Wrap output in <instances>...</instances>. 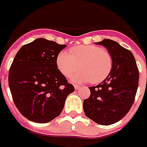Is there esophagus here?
Masks as SVG:
<instances>
[{"mask_svg":"<svg viewBox=\"0 0 147 147\" xmlns=\"http://www.w3.org/2000/svg\"><path fill=\"white\" fill-rule=\"evenodd\" d=\"M80 88H81V86H79V85H74V88H75L76 90H78Z\"/></svg>","mask_w":147,"mask_h":147,"instance_id":"1","label":"esophagus"}]
</instances>
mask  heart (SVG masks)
I'll list each match as a JSON object with an SVG mask.
<instances>
[{
    "label": "heart",
    "mask_w": 147,
    "mask_h": 147,
    "mask_svg": "<svg viewBox=\"0 0 147 147\" xmlns=\"http://www.w3.org/2000/svg\"><path fill=\"white\" fill-rule=\"evenodd\" d=\"M56 65L60 73L69 78L79 69L81 71L72 78L74 82H89L98 84L110 74L113 67L112 56L107 51L93 45L77 46L69 53L60 51L56 57Z\"/></svg>",
    "instance_id": "b5f03b06"
}]
</instances>
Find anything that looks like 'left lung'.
<instances>
[{"label": "left lung", "instance_id": "obj_1", "mask_svg": "<svg viewBox=\"0 0 147 147\" xmlns=\"http://www.w3.org/2000/svg\"><path fill=\"white\" fill-rule=\"evenodd\" d=\"M112 56L113 67L101 83L90 87L91 95L83 101L86 116L101 125L119 121L133 105L138 88L139 71L133 53L110 39L96 42Z\"/></svg>", "mask_w": 147, "mask_h": 147}]
</instances>
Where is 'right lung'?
Returning <instances> with one entry per match:
<instances>
[{
	"mask_svg": "<svg viewBox=\"0 0 147 147\" xmlns=\"http://www.w3.org/2000/svg\"><path fill=\"white\" fill-rule=\"evenodd\" d=\"M66 45L37 38L17 52L9 72L14 105L28 120L45 123L62 112L67 96L74 92L56 65Z\"/></svg>",
	"mask_w": 147,
	"mask_h": 147,
	"instance_id": "add662e5",
	"label": "right lung"
}]
</instances>
